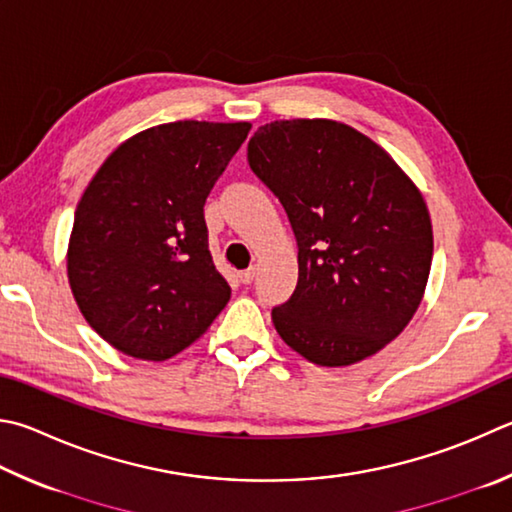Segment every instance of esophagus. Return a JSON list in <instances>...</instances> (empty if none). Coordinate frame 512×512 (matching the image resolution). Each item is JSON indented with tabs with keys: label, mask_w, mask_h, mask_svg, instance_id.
I'll use <instances>...</instances> for the list:
<instances>
[{
	"label": "esophagus",
	"mask_w": 512,
	"mask_h": 512,
	"mask_svg": "<svg viewBox=\"0 0 512 512\" xmlns=\"http://www.w3.org/2000/svg\"><path fill=\"white\" fill-rule=\"evenodd\" d=\"M255 266H250V268H246V271H241L239 273V282L241 284H250V282H253L255 280Z\"/></svg>",
	"instance_id": "1"
}]
</instances>
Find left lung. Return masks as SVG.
<instances>
[{"label":"left lung","mask_w":512,"mask_h":512,"mask_svg":"<svg viewBox=\"0 0 512 512\" xmlns=\"http://www.w3.org/2000/svg\"><path fill=\"white\" fill-rule=\"evenodd\" d=\"M297 241V286L273 324L322 367L374 356L412 320L432 264L425 201L383 147L336 120H275L248 143Z\"/></svg>","instance_id":"8db88e82"}]
</instances>
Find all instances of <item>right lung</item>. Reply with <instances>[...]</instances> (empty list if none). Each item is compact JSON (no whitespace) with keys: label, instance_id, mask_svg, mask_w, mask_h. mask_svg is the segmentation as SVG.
<instances>
[{"label":"right lung","instance_id":"right-lung-1","mask_svg":"<svg viewBox=\"0 0 512 512\" xmlns=\"http://www.w3.org/2000/svg\"><path fill=\"white\" fill-rule=\"evenodd\" d=\"M248 123L159 125L102 163L78 203L69 284L100 338L127 356L167 360L230 300L208 248L203 206Z\"/></svg>","mask_w":512,"mask_h":512}]
</instances>
